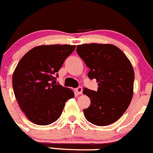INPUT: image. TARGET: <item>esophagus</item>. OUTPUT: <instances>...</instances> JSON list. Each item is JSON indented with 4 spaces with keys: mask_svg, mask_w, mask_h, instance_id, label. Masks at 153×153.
<instances>
[{
    "mask_svg": "<svg viewBox=\"0 0 153 153\" xmlns=\"http://www.w3.org/2000/svg\"><path fill=\"white\" fill-rule=\"evenodd\" d=\"M82 87H78L76 89H75V91H76V93L78 94H82Z\"/></svg>",
    "mask_w": 153,
    "mask_h": 153,
    "instance_id": "obj_1",
    "label": "esophagus"
}]
</instances>
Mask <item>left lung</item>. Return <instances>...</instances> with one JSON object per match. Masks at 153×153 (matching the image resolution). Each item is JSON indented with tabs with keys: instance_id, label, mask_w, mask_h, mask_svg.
<instances>
[{
	"instance_id": "1",
	"label": "left lung",
	"mask_w": 153,
	"mask_h": 153,
	"mask_svg": "<svg viewBox=\"0 0 153 153\" xmlns=\"http://www.w3.org/2000/svg\"><path fill=\"white\" fill-rule=\"evenodd\" d=\"M77 53L90 68V79L97 80V91L85 88L91 104L83 110L88 121L97 126L116 122L131 102L134 71L126 55L112 44H82Z\"/></svg>"
}]
</instances>
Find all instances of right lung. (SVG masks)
Instances as JSON below:
<instances>
[{"label":"right lung","mask_w":153,"mask_h":153,"mask_svg":"<svg viewBox=\"0 0 153 153\" xmlns=\"http://www.w3.org/2000/svg\"><path fill=\"white\" fill-rule=\"evenodd\" d=\"M75 49L71 45H45L30 49L13 74V88L19 106L37 125L51 124L61 116L74 92L56 82L57 72Z\"/></svg>","instance_id":"1"}]
</instances>
